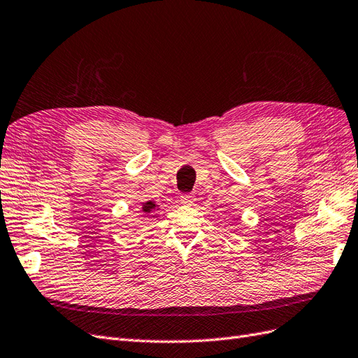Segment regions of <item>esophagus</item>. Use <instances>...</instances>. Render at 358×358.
Returning a JSON list of instances; mask_svg holds the SVG:
<instances>
[{
    "mask_svg": "<svg viewBox=\"0 0 358 358\" xmlns=\"http://www.w3.org/2000/svg\"><path fill=\"white\" fill-rule=\"evenodd\" d=\"M194 201H196V197L192 196V194H182L180 196V203H182V205L189 206V205H194Z\"/></svg>",
    "mask_w": 358,
    "mask_h": 358,
    "instance_id": "esophagus-1",
    "label": "esophagus"
}]
</instances>
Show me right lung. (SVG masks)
<instances>
[{
	"instance_id": "1",
	"label": "right lung",
	"mask_w": 358,
	"mask_h": 358,
	"mask_svg": "<svg viewBox=\"0 0 358 358\" xmlns=\"http://www.w3.org/2000/svg\"><path fill=\"white\" fill-rule=\"evenodd\" d=\"M158 205H155V203L153 201H146V203H143V212H146V214H150V212L155 209Z\"/></svg>"
}]
</instances>
